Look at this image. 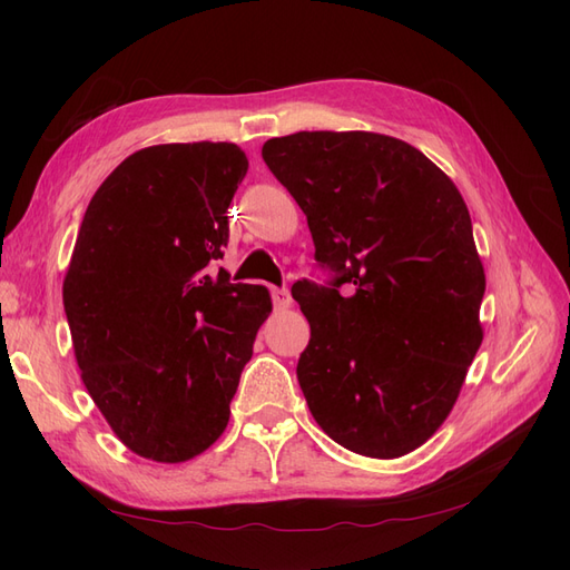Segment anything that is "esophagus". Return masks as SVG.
<instances>
[{"label": "esophagus", "mask_w": 570, "mask_h": 570, "mask_svg": "<svg viewBox=\"0 0 570 570\" xmlns=\"http://www.w3.org/2000/svg\"><path fill=\"white\" fill-rule=\"evenodd\" d=\"M271 295H273L275 308H289L292 306V297H289V292L285 287H273Z\"/></svg>", "instance_id": "obj_1"}]
</instances>
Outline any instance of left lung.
Returning a JSON list of instances; mask_svg holds the SVG:
<instances>
[{"instance_id":"left-lung-1","label":"left lung","mask_w":570,"mask_h":570,"mask_svg":"<svg viewBox=\"0 0 570 570\" xmlns=\"http://www.w3.org/2000/svg\"><path fill=\"white\" fill-rule=\"evenodd\" d=\"M262 157L335 271L333 287L292 285L312 325L297 364L308 411L344 450L404 456L450 416L482 342L469 206L423 151L381 132L302 130Z\"/></svg>"}]
</instances>
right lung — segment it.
<instances>
[{
    "label": "right lung",
    "mask_w": 570,
    "mask_h": 570,
    "mask_svg": "<svg viewBox=\"0 0 570 570\" xmlns=\"http://www.w3.org/2000/svg\"><path fill=\"white\" fill-rule=\"evenodd\" d=\"M247 168L233 142L145 147L82 216L63 278L73 352L101 416L142 459L180 463L223 435L273 308L266 287L212 271Z\"/></svg>",
    "instance_id": "obj_1"
}]
</instances>
